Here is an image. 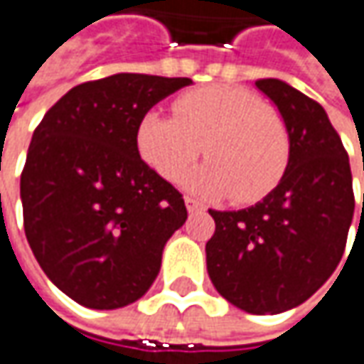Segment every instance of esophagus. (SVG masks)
<instances>
[{"instance_id": "34e87169", "label": "esophagus", "mask_w": 364, "mask_h": 364, "mask_svg": "<svg viewBox=\"0 0 364 364\" xmlns=\"http://www.w3.org/2000/svg\"><path fill=\"white\" fill-rule=\"evenodd\" d=\"M184 205H186V210H188V213H196V210L203 209V205H200L198 200L191 198V196H186V198H184Z\"/></svg>"}]
</instances>
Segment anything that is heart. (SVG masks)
Wrapping results in <instances>:
<instances>
[{
  "mask_svg": "<svg viewBox=\"0 0 364 364\" xmlns=\"http://www.w3.org/2000/svg\"><path fill=\"white\" fill-rule=\"evenodd\" d=\"M173 112L176 119L151 110L135 131L136 151L164 180L178 182L205 147L210 164L186 178L196 194L247 205L281 182L291 159V133L281 112L256 94L209 85L182 94Z\"/></svg>",
  "mask_w": 364,
  "mask_h": 364,
  "instance_id": "1",
  "label": "heart"
}]
</instances>
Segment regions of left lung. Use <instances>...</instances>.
<instances>
[{
	"label": "left lung",
	"mask_w": 364,
	"mask_h": 364,
	"mask_svg": "<svg viewBox=\"0 0 364 364\" xmlns=\"http://www.w3.org/2000/svg\"><path fill=\"white\" fill-rule=\"evenodd\" d=\"M256 87L289 127L291 159L277 188L254 207L209 210L207 270L231 305L274 316L309 299L336 270L355 194L348 154L318 102L281 80H258Z\"/></svg>",
	"instance_id": "left-lung-1"
}]
</instances>
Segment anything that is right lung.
Returning <instances> with one entry per match:
<instances>
[{"instance_id": "obj_1", "label": "right lung", "mask_w": 364, "mask_h": 364, "mask_svg": "<svg viewBox=\"0 0 364 364\" xmlns=\"http://www.w3.org/2000/svg\"><path fill=\"white\" fill-rule=\"evenodd\" d=\"M188 77L117 73L71 87L36 127L20 178L34 258L90 309L141 299L188 213L182 194L136 151L143 114Z\"/></svg>"}]
</instances>
